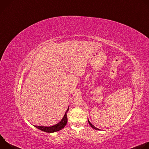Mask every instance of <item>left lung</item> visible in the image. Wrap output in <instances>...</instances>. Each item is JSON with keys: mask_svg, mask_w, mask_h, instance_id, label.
Instances as JSON below:
<instances>
[{"mask_svg": "<svg viewBox=\"0 0 149 149\" xmlns=\"http://www.w3.org/2000/svg\"><path fill=\"white\" fill-rule=\"evenodd\" d=\"M88 123H89V124H90V125H91V127H93V129H95V130H99L98 129L96 128V127H94V125H93V124H91V123L90 122V121H89V120H88Z\"/></svg>", "mask_w": 149, "mask_h": 149, "instance_id": "8db88e82", "label": "left lung"}]
</instances>
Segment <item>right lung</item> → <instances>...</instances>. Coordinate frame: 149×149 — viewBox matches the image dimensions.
<instances>
[{
  "label": "right lung",
  "instance_id": "right-lung-1",
  "mask_svg": "<svg viewBox=\"0 0 149 149\" xmlns=\"http://www.w3.org/2000/svg\"><path fill=\"white\" fill-rule=\"evenodd\" d=\"M69 108L68 109V110H67L64 116H63V118L62 119V120L58 124L51 126V127H44V126H38V125H34L35 127H36L37 129L45 132H47V133H54V132H56L58 131L61 130V129H62L63 127H64L67 123V112L68 111Z\"/></svg>",
  "mask_w": 149,
  "mask_h": 149
}]
</instances>
